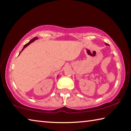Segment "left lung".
Returning <instances> with one entry per match:
<instances>
[{
    "label": "left lung",
    "instance_id": "1",
    "mask_svg": "<svg viewBox=\"0 0 131 131\" xmlns=\"http://www.w3.org/2000/svg\"><path fill=\"white\" fill-rule=\"evenodd\" d=\"M105 45H108V46H110V45H109V44H108V43H105Z\"/></svg>",
    "mask_w": 131,
    "mask_h": 131
}]
</instances>
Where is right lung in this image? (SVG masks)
Segmentation results:
<instances>
[{"mask_svg": "<svg viewBox=\"0 0 131 131\" xmlns=\"http://www.w3.org/2000/svg\"><path fill=\"white\" fill-rule=\"evenodd\" d=\"M38 39V38H37V37H34V38H33L32 39H31V40H30V41H29V42H28L27 43H26V44L24 45V47H23V49H22V50H21V52H20V53H19V55L20 54V53H21V52H22L23 51V49H24L25 48H26L27 47V46H28V45H30L31 43H32V42H33V41H34L35 40H36V39Z\"/></svg>", "mask_w": 131, "mask_h": 131, "instance_id": "add662e5", "label": "right lung"}]
</instances>
